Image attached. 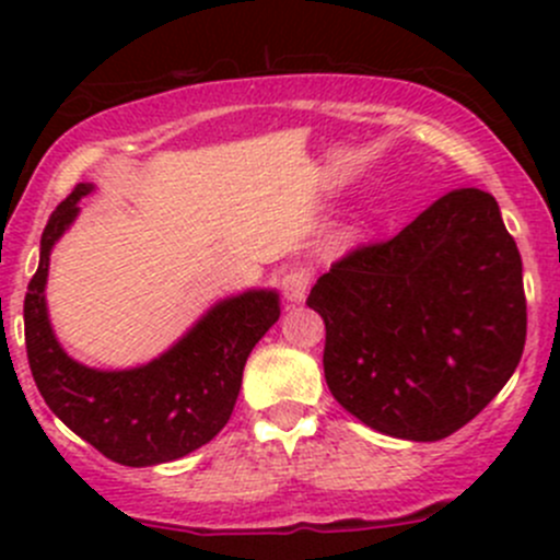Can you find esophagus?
I'll return each mask as SVG.
<instances>
[{
  "label": "esophagus",
  "instance_id": "34e87169",
  "mask_svg": "<svg viewBox=\"0 0 560 560\" xmlns=\"http://www.w3.org/2000/svg\"><path fill=\"white\" fill-rule=\"evenodd\" d=\"M308 287H312V273L306 268H298L284 273L281 279V290H284V298L290 303H303L308 295Z\"/></svg>",
  "mask_w": 560,
  "mask_h": 560
}]
</instances>
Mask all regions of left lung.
I'll return each instance as SVG.
<instances>
[{"instance_id":"1","label":"left lung","mask_w":560,"mask_h":560,"mask_svg":"<svg viewBox=\"0 0 560 560\" xmlns=\"http://www.w3.org/2000/svg\"><path fill=\"white\" fill-rule=\"evenodd\" d=\"M332 398L374 431L439 442L506 385L525 347L523 259L482 189H455L316 279Z\"/></svg>"}]
</instances>
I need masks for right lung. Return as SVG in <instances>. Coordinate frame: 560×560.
I'll return each mask as SVG.
<instances>
[{
    "label": "right lung",
    "instance_id": "right-lung-1",
    "mask_svg": "<svg viewBox=\"0 0 560 560\" xmlns=\"http://www.w3.org/2000/svg\"><path fill=\"white\" fill-rule=\"evenodd\" d=\"M89 189L78 184L43 230L39 268L24 301L26 358L39 395L72 433L121 466H156L189 455L228 425L248 352L279 319V298L244 292L219 303L143 369L94 371L75 363L54 338L43 290L50 246Z\"/></svg>",
    "mask_w": 560,
    "mask_h": 560
}]
</instances>
